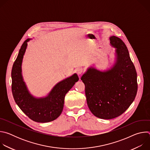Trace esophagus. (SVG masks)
<instances>
[{
  "instance_id": "obj_1",
  "label": "esophagus",
  "mask_w": 150,
  "mask_h": 150,
  "mask_svg": "<svg viewBox=\"0 0 150 150\" xmlns=\"http://www.w3.org/2000/svg\"><path fill=\"white\" fill-rule=\"evenodd\" d=\"M76 72L78 75H81L83 72V69H82L81 68H78L76 69Z\"/></svg>"
}]
</instances>
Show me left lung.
<instances>
[{
	"mask_svg": "<svg viewBox=\"0 0 150 150\" xmlns=\"http://www.w3.org/2000/svg\"><path fill=\"white\" fill-rule=\"evenodd\" d=\"M116 60L106 71L89 68L81 79L85 84L88 108L96 117L111 119L123 114L134 101L138 90L137 74L129 52L119 37H110Z\"/></svg>",
	"mask_w": 150,
	"mask_h": 150,
	"instance_id": "left-lung-1",
	"label": "left lung"
}]
</instances>
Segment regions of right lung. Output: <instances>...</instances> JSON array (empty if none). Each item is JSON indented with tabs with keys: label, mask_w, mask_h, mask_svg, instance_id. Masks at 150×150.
Instances as JSON below:
<instances>
[{
	"label": "right lung",
	"mask_w": 150,
	"mask_h": 150,
	"mask_svg": "<svg viewBox=\"0 0 150 150\" xmlns=\"http://www.w3.org/2000/svg\"><path fill=\"white\" fill-rule=\"evenodd\" d=\"M27 39L21 46L12 67V91L16 104L33 121L46 123L57 119L63 110L66 94L79 79L76 74L57 83L46 97L37 98L29 93L22 76L21 65L25 52Z\"/></svg>",
	"instance_id": "add662e5"
}]
</instances>
